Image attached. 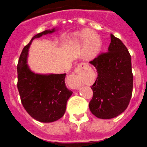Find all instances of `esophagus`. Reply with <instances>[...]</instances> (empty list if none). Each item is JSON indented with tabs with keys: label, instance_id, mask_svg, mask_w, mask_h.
Here are the masks:
<instances>
[{
	"label": "esophagus",
	"instance_id": "34e87169",
	"mask_svg": "<svg viewBox=\"0 0 147 147\" xmlns=\"http://www.w3.org/2000/svg\"><path fill=\"white\" fill-rule=\"evenodd\" d=\"M86 69V64L81 63L75 68L74 71V75H72V80L74 82V87L78 88L81 84V76Z\"/></svg>",
	"mask_w": 147,
	"mask_h": 147
}]
</instances>
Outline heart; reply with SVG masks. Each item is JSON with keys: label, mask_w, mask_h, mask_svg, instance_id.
<instances>
[{"label": "heart", "mask_w": 147, "mask_h": 147, "mask_svg": "<svg viewBox=\"0 0 147 147\" xmlns=\"http://www.w3.org/2000/svg\"><path fill=\"white\" fill-rule=\"evenodd\" d=\"M74 41L76 43L86 44L87 52L90 55H92L96 52L99 45L98 36L93 31L88 29L82 30L81 32L77 34L74 38Z\"/></svg>", "instance_id": "obj_1"}]
</instances>
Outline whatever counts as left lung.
<instances>
[{"label": "left lung", "instance_id": "left-lung-1", "mask_svg": "<svg viewBox=\"0 0 147 147\" xmlns=\"http://www.w3.org/2000/svg\"><path fill=\"white\" fill-rule=\"evenodd\" d=\"M90 63L98 72V78L91 86V113L102 119L116 117L127 108L132 95L134 77L130 54L123 42L111 34L108 52L100 54Z\"/></svg>", "mask_w": 147, "mask_h": 147}]
</instances>
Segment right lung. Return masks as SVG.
Listing matches in <instances>:
<instances>
[{"instance_id":"add662e5","label":"right lung","mask_w":147,"mask_h":147,"mask_svg":"<svg viewBox=\"0 0 147 147\" xmlns=\"http://www.w3.org/2000/svg\"><path fill=\"white\" fill-rule=\"evenodd\" d=\"M55 28L35 35L24 47L17 65L18 88L21 103L27 113L36 121L51 123L64 116L67 102L72 92L65 85L66 74L34 73L27 65L29 47L36 38L55 32Z\"/></svg>"}]
</instances>
